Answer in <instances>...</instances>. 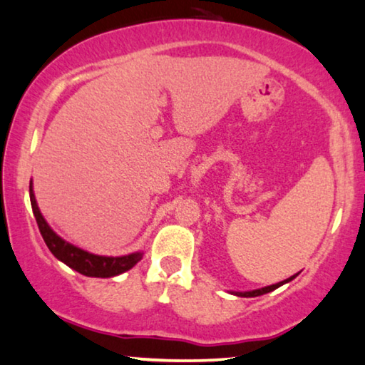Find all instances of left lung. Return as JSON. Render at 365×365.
<instances>
[{"mask_svg": "<svg viewBox=\"0 0 365 365\" xmlns=\"http://www.w3.org/2000/svg\"><path fill=\"white\" fill-rule=\"evenodd\" d=\"M297 274H299V273H297ZM297 274H294V276H291V278H287V279H284V281H279V283H276V284H271V286H264V287H259V289H253V291H230V292H232V294H235V296H240V297H256V296L266 294V292H271V291L278 289V287H279V286H283V284H286V283H289V281H292V279H294Z\"/></svg>", "mask_w": 365, "mask_h": 365, "instance_id": "left-lung-1", "label": "left lung"}]
</instances>
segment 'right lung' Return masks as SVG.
<instances>
[{
  "mask_svg": "<svg viewBox=\"0 0 365 365\" xmlns=\"http://www.w3.org/2000/svg\"><path fill=\"white\" fill-rule=\"evenodd\" d=\"M29 198L34 218L38 222L44 243L48 245L51 253L59 261H63L64 264H68L71 269L78 271V273L84 276H89V278H114V276H119L125 273V271H129L142 259L143 251H135V253L124 256H101L89 253V251L82 250L79 246H74L69 241L61 238L44 220L43 213H41L38 207V202H36L33 180L29 182Z\"/></svg>",
  "mask_w": 365,
  "mask_h": 365,
  "instance_id": "right-lung-1",
  "label": "right lung"
}]
</instances>
